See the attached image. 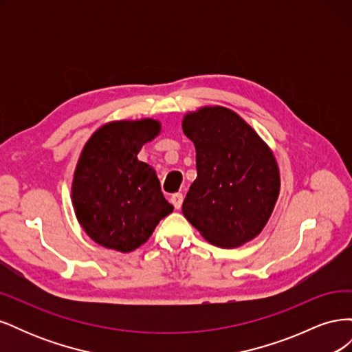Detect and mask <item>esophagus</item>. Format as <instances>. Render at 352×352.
<instances>
[{
  "mask_svg": "<svg viewBox=\"0 0 352 352\" xmlns=\"http://www.w3.org/2000/svg\"><path fill=\"white\" fill-rule=\"evenodd\" d=\"M170 201H172V204L175 206L176 210H180V207H182V202H184V195L180 194V192H176V194L172 195Z\"/></svg>",
  "mask_w": 352,
  "mask_h": 352,
  "instance_id": "obj_1",
  "label": "esophagus"
}]
</instances>
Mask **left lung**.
<instances>
[{
    "mask_svg": "<svg viewBox=\"0 0 352 352\" xmlns=\"http://www.w3.org/2000/svg\"><path fill=\"white\" fill-rule=\"evenodd\" d=\"M182 129L197 151V179L184 201V216L220 248L258 236L280 192L270 146L238 113L221 105L186 113Z\"/></svg>",
    "mask_w": 352,
    "mask_h": 352,
    "instance_id": "left-lung-1",
    "label": "left lung"
}]
</instances>
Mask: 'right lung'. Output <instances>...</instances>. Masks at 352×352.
<instances>
[{
    "mask_svg": "<svg viewBox=\"0 0 352 352\" xmlns=\"http://www.w3.org/2000/svg\"><path fill=\"white\" fill-rule=\"evenodd\" d=\"M162 132L155 119L114 120L85 144L72 182L74 214L98 245L120 252L141 247L173 211L155 170L138 160L144 144Z\"/></svg>",
    "mask_w": 352,
    "mask_h": 352,
    "instance_id": "add662e5",
    "label": "right lung"
}]
</instances>
